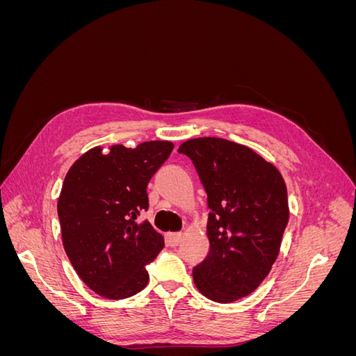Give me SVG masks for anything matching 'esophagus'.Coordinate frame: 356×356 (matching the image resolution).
Wrapping results in <instances>:
<instances>
[{
    "instance_id": "1",
    "label": "esophagus",
    "mask_w": 356,
    "mask_h": 356,
    "mask_svg": "<svg viewBox=\"0 0 356 356\" xmlns=\"http://www.w3.org/2000/svg\"><path fill=\"white\" fill-rule=\"evenodd\" d=\"M166 241L170 246H178L182 241V234L179 233H168L166 234Z\"/></svg>"
}]
</instances>
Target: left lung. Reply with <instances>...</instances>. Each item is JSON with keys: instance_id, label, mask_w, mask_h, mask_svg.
Wrapping results in <instances>:
<instances>
[{"instance_id": "obj_1", "label": "left lung", "mask_w": 356, "mask_h": 356, "mask_svg": "<svg viewBox=\"0 0 356 356\" xmlns=\"http://www.w3.org/2000/svg\"><path fill=\"white\" fill-rule=\"evenodd\" d=\"M208 196L209 252L193 268L200 293L232 303L260 285L279 254L288 224L286 186L251 148L222 138L181 144Z\"/></svg>"}]
</instances>
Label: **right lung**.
I'll return each mask as SVG.
<instances>
[{"mask_svg": "<svg viewBox=\"0 0 356 356\" xmlns=\"http://www.w3.org/2000/svg\"><path fill=\"white\" fill-rule=\"evenodd\" d=\"M172 149L169 141L113 145L110 152L95 147L70 168L58 202L62 242L96 294L122 300L147 286V266L165 241L147 220L136 218L148 209V182Z\"/></svg>", "mask_w": 356, "mask_h": 356, "instance_id": "add662e5", "label": "right lung"}]
</instances>
